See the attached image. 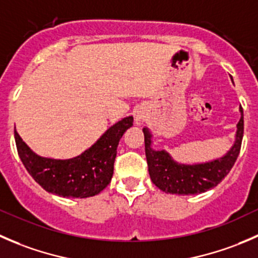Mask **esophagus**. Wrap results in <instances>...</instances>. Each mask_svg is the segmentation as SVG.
Returning <instances> with one entry per match:
<instances>
[{
    "mask_svg": "<svg viewBox=\"0 0 258 258\" xmlns=\"http://www.w3.org/2000/svg\"><path fill=\"white\" fill-rule=\"evenodd\" d=\"M135 121H137V124H140V121H142V115L137 114V115H135Z\"/></svg>",
    "mask_w": 258,
    "mask_h": 258,
    "instance_id": "1",
    "label": "esophagus"
}]
</instances>
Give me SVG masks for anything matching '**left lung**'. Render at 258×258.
Wrapping results in <instances>:
<instances>
[{"label": "left lung", "mask_w": 258, "mask_h": 258, "mask_svg": "<svg viewBox=\"0 0 258 258\" xmlns=\"http://www.w3.org/2000/svg\"><path fill=\"white\" fill-rule=\"evenodd\" d=\"M237 124L236 142L224 157L202 164H179L170 158L165 150L152 149V135L143 129L145 143V157L152 182L160 190L172 195H197L216 187L233 167L239 154L243 138V110Z\"/></svg>", "instance_id": "obj_1"}]
</instances>
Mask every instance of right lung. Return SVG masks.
I'll list each match as a JSON object with an SVG mask.
<instances>
[{"mask_svg": "<svg viewBox=\"0 0 258 258\" xmlns=\"http://www.w3.org/2000/svg\"><path fill=\"white\" fill-rule=\"evenodd\" d=\"M133 125V116L110 126L83 154L71 159H51L35 154L15 130L17 152L32 178L47 192L60 197L88 198L110 183L119 140Z\"/></svg>", "mask_w": 258, "mask_h": 258, "instance_id": "add662e5", "label": "right lung"}]
</instances>
